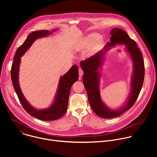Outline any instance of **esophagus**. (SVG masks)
I'll list each match as a JSON object with an SVG mask.
<instances>
[{
    "mask_svg": "<svg viewBox=\"0 0 157 157\" xmlns=\"http://www.w3.org/2000/svg\"><path fill=\"white\" fill-rule=\"evenodd\" d=\"M83 73H84V72H83L81 68H79V76H82Z\"/></svg>",
    "mask_w": 157,
    "mask_h": 157,
    "instance_id": "1",
    "label": "esophagus"
}]
</instances>
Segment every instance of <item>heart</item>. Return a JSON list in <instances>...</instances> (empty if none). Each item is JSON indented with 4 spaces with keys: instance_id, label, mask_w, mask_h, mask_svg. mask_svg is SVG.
I'll return each instance as SVG.
<instances>
[{
    "instance_id": "heart-1",
    "label": "heart",
    "mask_w": 157,
    "mask_h": 157,
    "mask_svg": "<svg viewBox=\"0 0 157 157\" xmlns=\"http://www.w3.org/2000/svg\"><path fill=\"white\" fill-rule=\"evenodd\" d=\"M98 39H99V36L98 34L94 33V34H91L90 35H89L86 38L85 41L87 44H91L92 43L96 41Z\"/></svg>"
}]
</instances>
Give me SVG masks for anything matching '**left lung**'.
I'll list each match as a JSON object with an SVG mask.
<instances>
[{
  "instance_id": "left-lung-1",
  "label": "left lung",
  "mask_w": 157,
  "mask_h": 157,
  "mask_svg": "<svg viewBox=\"0 0 157 157\" xmlns=\"http://www.w3.org/2000/svg\"><path fill=\"white\" fill-rule=\"evenodd\" d=\"M110 34L112 35L110 41L106 43L101 51L80 62V66L84 72L82 81L87 94L89 104L98 116L105 119L119 116L132 107L141 91L145 75L142 54L136 41L131 39L124 30L118 28L112 29ZM117 44L126 45V49L133 62L134 70L131 80V91L127 102L122 108L112 110L106 107L101 100L99 90L100 74L98 70L100 67L105 52L115 46Z\"/></svg>"
}]
</instances>
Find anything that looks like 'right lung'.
<instances>
[{"label": "right lung", "mask_w": 157, "mask_h": 157, "mask_svg": "<svg viewBox=\"0 0 157 157\" xmlns=\"http://www.w3.org/2000/svg\"><path fill=\"white\" fill-rule=\"evenodd\" d=\"M55 31L56 29L52 31L38 30L30 33L24 43L18 48L11 68V79L13 86L21 104L30 116L41 121H55L59 119L65 114L68 107L71 87L73 83L78 79V66L73 65L68 72L60 78L55 101L50 107L45 109L39 110L32 107L29 103L20 89L18 82L20 58L37 38L52 35Z\"/></svg>", "instance_id": "add662e5"}]
</instances>
